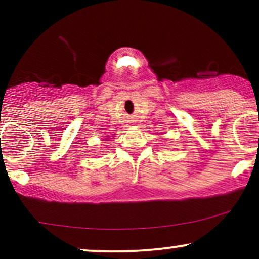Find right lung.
<instances>
[{
    "instance_id": "obj_1",
    "label": "right lung",
    "mask_w": 259,
    "mask_h": 259,
    "mask_svg": "<svg viewBox=\"0 0 259 259\" xmlns=\"http://www.w3.org/2000/svg\"><path fill=\"white\" fill-rule=\"evenodd\" d=\"M114 135H115V134H113V135H112V138H113V136H114ZM107 139H108V138H106V140H107ZM107 141H108V140H107Z\"/></svg>"
}]
</instances>
